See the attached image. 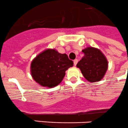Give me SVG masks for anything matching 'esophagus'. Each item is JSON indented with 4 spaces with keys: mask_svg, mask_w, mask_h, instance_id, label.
Masks as SVG:
<instances>
[{
    "mask_svg": "<svg viewBox=\"0 0 128 128\" xmlns=\"http://www.w3.org/2000/svg\"><path fill=\"white\" fill-rule=\"evenodd\" d=\"M77 62H78V60L77 59H75L74 61V66H76L77 64Z\"/></svg>",
    "mask_w": 128,
    "mask_h": 128,
    "instance_id": "esophagus-1",
    "label": "esophagus"
}]
</instances>
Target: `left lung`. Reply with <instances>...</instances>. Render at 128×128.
I'll list each match as a JSON object with an SVG mask.
<instances>
[{"instance_id": "1", "label": "left lung", "mask_w": 128, "mask_h": 128, "mask_svg": "<svg viewBox=\"0 0 128 128\" xmlns=\"http://www.w3.org/2000/svg\"><path fill=\"white\" fill-rule=\"evenodd\" d=\"M84 56L77 64L84 77L89 82L99 81L106 74L108 62L99 49L87 48L82 50Z\"/></svg>"}]
</instances>
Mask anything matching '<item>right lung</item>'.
Returning a JSON list of instances; mask_svg holds the SVG:
<instances>
[{
	"label": "right lung",
	"mask_w": 128,
	"mask_h": 128,
	"mask_svg": "<svg viewBox=\"0 0 128 128\" xmlns=\"http://www.w3.org/2000/svg\"><path fill=\"white\" fill-rule=\"evenodd\" d=\"M73 64L74 62L66 54H60L54 49H47L33 60L31 74L38 84L52 88L60 83L65 72Z\"/></svg>",
	"instance_id": "add662e5"
}]
</instances>
